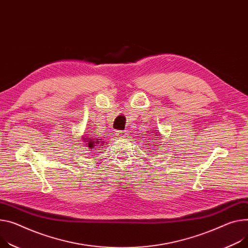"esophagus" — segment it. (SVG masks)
I'll return each instance as SVG.
<instances>
[{"instance_id": "1", "label": "esophagus", "mask_w": 248, "mask_h": 248, "mask_svg": "<svg viewBox=\"0 0 248 248\" xmlns=\"http://www.w3.org/2000/svg\"><path fill=\"white\" fill-rule=\"evenodd\" d=\"M117 136L118 137H120V138H125V137H127V135H128V133H127V131H118L117 133Z\"/></svg>"}]
</instances>
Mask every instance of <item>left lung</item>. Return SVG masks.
Masks as SVG:
<instances>
[{"label":"left lung","instance_id":"left-lung-1","mask_svg":"<svg viewBox=\"0 0 248 248\" xmlns=\"http://www.w3.org/2000/svg\"><path fill=\"white\" fill-rule=\"evenodd\" d=\"M153 135H154V136H158V135H159V133H156V134H155V133H154Z\"/></svg>","mask_w":248,"mask_h":248}]
</instances>
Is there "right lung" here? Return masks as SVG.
Here are the masks:
<instances>
[{
    "instance_id": "1",
    "label": "right lung",
    "mask_w": 248,
    "mask_h": 248,
    "mask_svg": "<svg viewBox=\"0 0 248 248\" xmlns=\"http://www.w3.org/2000/svg\"><path fill=\"white\" fill-rule=\"evenodd\" d=\"M82 140H84V143H86V146L91 148V149H94V147H99L101 145L104 144V142L97 138H92L91 137H87V138H83Z\"/></svg>"
}]
</instances>
